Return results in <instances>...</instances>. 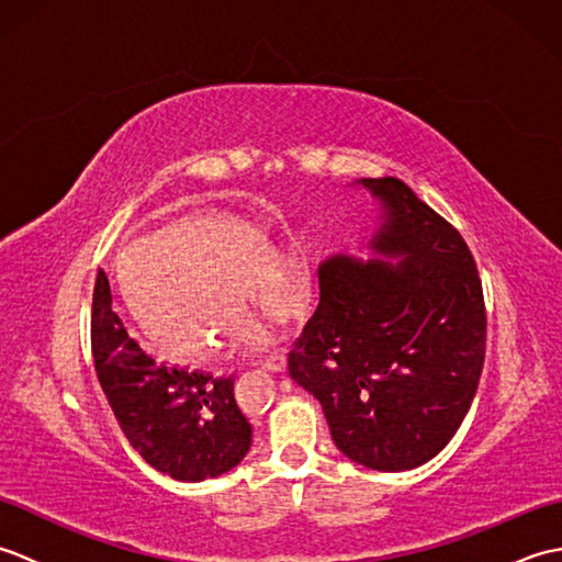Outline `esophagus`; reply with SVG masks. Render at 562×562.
<instances>
[{"instance_id":"obj_1","label":"esophagus","mask_w":562,"mask_h":562,"mask_svg":"<svg viewBox=\"0 0 562 562\" xmlns=\"http://www.w3.org/2000/svg\"><path fill=\"white\" fill-rule=\"evenodd\" d=\"M284 367H288V357H284L282 352L270 355L266 364H262V369H266V372H272V374H282Z\"/></svg>"}]
</instances>
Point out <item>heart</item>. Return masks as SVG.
Instances as JSON below:
<instances>
[{"label":"heart","instance_id":"heart-1","mask_svg":"<svg viewBox=\"0 0 562 562\" xmlns=\"http://www.w3.org/2000/svg\"><path fill=\"white\" fill-rule=\"evenodd\" d=\"M117 282L142 328L176 360H202L212 340L238 355L270 348V328L238 304L244 290L274 324L300 318L312 296L300 248H270L250 226L210 214L130 241L117 256Z\"/></svg>","mask_w":562,"mask_h":562}]
</instances>
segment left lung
<instances>
[{
    "label": "left lung",
    "mask_w": 562,
    "mask_h": 562,
    "mask_svg": "<svg viewBox=\"0 0 562 562\" xmlns=\"http://www.w3.org/2000/svg\"><path fill=\"white\" fill-rule=\"evenodd\" d=\"M91 352L117 425L154 469L198 483L244 461L254 429L234 401V381L159 362L130 338L103 270L93 288Z\"/></svg>",
    "instance_id": "1"
}]
</instances>
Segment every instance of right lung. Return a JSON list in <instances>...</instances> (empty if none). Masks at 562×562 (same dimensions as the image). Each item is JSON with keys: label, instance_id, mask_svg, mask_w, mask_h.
<instances>
[{"label": "right lung", "instance_id": "add662e5", "mask_svg": "<svg viewBox=\"0 0 562 562\" xmlns=\"http://www.w3.org/2000/svg\"><path fill=\"white\" fill-rule=\"evenodd\" d=\"M348 188L376 202L367 260L318 262V306L288 357L336 447L398 473L435 459L469 413L485 360L479 270L461 234L393 176Z\"/></svg>", "mask_w": 562, "mask_h": 562}]
</instances>
